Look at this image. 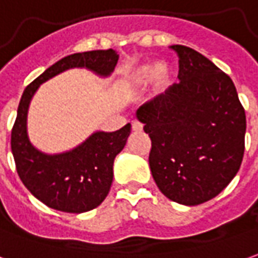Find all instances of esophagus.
Wrapping results in <instances>:
<instances>
[{
	"instance_id": "esophagus-1",
	"label": "esophagus",
	"mask_w": 258,
	"mask_h": 258,
	"mask_svg": "<svg viewBox=\"0 0 258 258\" xmlns=\"http://www.w3.org/2000/svg\"><path fill=\"white\" fill-rule=\"evenodd\" d=\"M132 131H135V132H142V131H143V125H142L140 122H133Z\"/></svg>"
}]
</instances>
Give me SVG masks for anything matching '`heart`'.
Returning a JSON list of instances; mask_svg holds the SVG:
<instances>
[{
  "mask_svg": "<svg viewBox=\"0 0 258 258\" xmlns=\"http://www.w3.org/2000/svg\"><path fill=\"white\" fill-rule=\"evenodd\" d=\"M127 80L136 88H143L154 80L156 87L159 90H164L171 81V72L166 64H145L135 69Z\"/></svg>",
  "mask_w": 258,
  "mask_h": 258,
  "instance_id": "heart-1",
  "label": "heart"
}]
</instances>
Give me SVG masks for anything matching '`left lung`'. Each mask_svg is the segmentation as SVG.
<instances>
[{
	"label": "left lung",
	"mask_w": 258,
	"mask_h": 258,
	"mask_svg": "<svg viewBox=\"0 0 258 258\" xmlns=\"http://www.w3.org/2000/svg\"><path fill=\"white\" fill-rule=\"evenodd\" d=\"M178 56V84L136 112L152 139L149 164L168 200L194 207L233 180L244 154L246 113L232 78L191 47Z\"/></svg>",
	"instance_id": "8db88e82"
}]
</instances>
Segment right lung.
I'll return each mask as SVG.
<instances>
[{"label": "right lung", "instance_id": "add662e5", "mask_svg": "<svg viewBox=\"0 0 258 258\" xmlns=\"http://www.w3.org/2000/svg\"><path fill=\"white\" fill-rule=\"evenodd\" d=\"M113 49L74 53L50 66L25 88L11 132V149L18 175L33 197L49 208L81 214L101 205L111 189L113 160L131 135V123L116 132L92 133L70 152L46 154L32 146L26 132V116L33 94L49 78L74 67H85L106 77L118 63Z\"/></svg>", "mask_w": 258, "mask_h": 258}]
</instances>
